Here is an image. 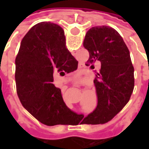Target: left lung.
<instances>
[{
  "instance_id": "obj_1",
  "label": "left lung",
  "mask_w": 149,
  "mask_h": 149,
  "mask_svg": "<svg viewBox=\"0 0 149 149\" xmlns=\"http://www.w3.org/2000/svg\"><path fill=\"white\" fill-rule=\"evenodd\" d=\"M83 45L89 52L85 65L93 69L95 63L101 64L94 79L97 106L83 121L88 125L104 124L121 111L133 92L134 68L130 52L118 32L105 25L88 31Z\"/></svg>"
}]
</instances>
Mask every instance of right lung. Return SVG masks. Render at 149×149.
<instances>
[{"label": "right lung", "mask_w": 149, "mask_h": 149, "mask_svg": "<svg viewBox=\"0 0 149 149\" xmlns=\"http://www.w3.org/2000/svg\"><path fill=\"white\" fill-rule=\"evenodd\" d=\"M17 93L22 106L48 126L68 125L75 113L66 106L61 91L52 84L77 68L78 61L66 47L64 30L50 22L31 28L21 42L15 61Z\"/></svg>", "instance_id": "obj_1"}]
</instances>
